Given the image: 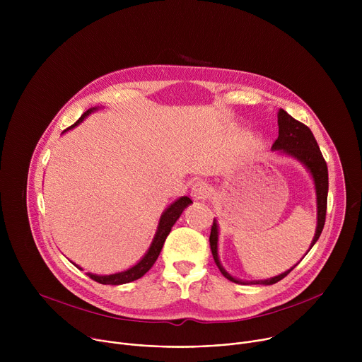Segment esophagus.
Returning a JSON list of instances; mask_svg holds the SVG:
<instances>
[{"label": "esophagus", "mask_w": 362, "mask_h": 362, "mask_svg": "<svg viewBox=\"0 0 362 362\" xmlns=\"http://www.w3.org/2000/svg\"><path fill=\"white\" fill-rule=\"evenodd\" d=\"M194 200H206L211 194V186L204 182H196L190 192Z\"/></svg>", "instance_id": "34e87169"}]
</instances>
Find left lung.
<instances>
[{"label": "left lung", "instance_id": "8db88e82", "mask_svg": "<svg viewBox=\"0 0 362 362\" xmlns=\"http://www.w3.org/2000/svg\"><path fill=\"white\" fill-rule=\"evenodd\" d=\"M278 126H279V134L275 143L272 144L274 151H279L281 154H286L289 158H293L298 160L308 172L311 175L314 185H315V194H317V229L314 239L311 242V246H309L308 252L311 250V247L317 243V240L321 236V232L325 225V215H327V197H328V168L327 162L322 158V153L320 150V146L313 134V132L309 130L305 124L295 120L292 116H289L285 110L279 109L278 112ZM211 249L214 259L222 272L225 278L235 284L240 285H272L284 279L296 265H293L291 269L285 271L284 274L269 278V279H262V281H242L235 276H232L226 269L222 267L219 261V253H218V242H219V226L218 221L214 219V226L211 230ZM306 252V253H308ZM305 253V255H306Z\"/></svg>", "mask_w": 362, "mask_h": 362}]
</instances>
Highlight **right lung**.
<instances>
[{
	"instance_id": "obj_1",
	"label": "right lung",
	"mask_w": 362,
	"mask_h": 362,
	"mask_svg": "<svg viewBox=\"0 0 362 362\" xmlns=\"http://www.w3.org/2000/svg\"><path fill=\"white\" fill-rule=\"evenodd\" d=\"M95 110H97V107L88 109L73 126H70L67 130H64V133L71 130V129H74L76 126H78L88 115H91ZM190 203H193V202L187 196H182L177 200H175L170 206H168V209L162 214V216L159 219V225H158L156 233H154V238H153V240L150 243V247L147 249L144 256L141 257V259L136 265H133L132 268H129L126 271L110 274V275H95V274H91V272H88L87 275L91 279H94L95 282L103 284V285H123V284H129V282H133V281L141 278L153 267V264L156 262V259H158L159 255H160V250L163 247V243H165L168 235L170 233V230H172L173 225L176 223V221L180 218L182 212L187 208ZM76 268L83 271V268H80L78 265H76Z\"/></svg>"
}]
</instances>
